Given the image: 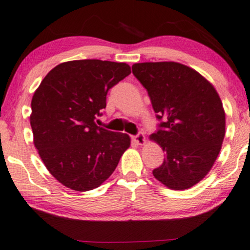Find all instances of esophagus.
I'll use <instances>...</instances> for the list:
<instances>
[{
	"label": "esophagus",
	"instance_id": "esophagus-1",
	"mask_svg": "<svg viewBox=\"0 0 250 250\" xmlns=\"http://www.w3.org/2000/svg\"><path fill=\"white\" fill-rule=\"evenodd\" d=\"M132 139H133V142H135L136 144H138V145H144L146 142V138H145V136H144L143 132L137 133L136 136L132 137Z\"/></svg>",
	"mask_w": 250,
	"mask_h": 250
}]
</instances>
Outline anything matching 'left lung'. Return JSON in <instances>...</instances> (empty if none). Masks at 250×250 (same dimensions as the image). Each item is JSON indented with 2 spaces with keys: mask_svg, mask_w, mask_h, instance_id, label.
I'll use <instances>...</instances> for the list:
<instances>
[{
  "mask_svg": "<svg viewBox=\"0 0 250 250\" xmlns=\"http://www.w3.org/2000/svg\"><path fill=\"white\" fill-rule=\"evenodd\" d=\"M132 73L160 120L149 138L165 159L154 177L173 190L192 187L210 171L222 147L226 113L219 94L196 70L178 62L135 63Z\"/></svg>",
  "mask_w": 250,
  "mask_h": 250,
  "instance_id": "8db88e82",
  "label": "left lung"
}]
</instances>
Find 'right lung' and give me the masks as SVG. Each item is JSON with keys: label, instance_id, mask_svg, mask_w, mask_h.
Returning <instances> with one entry per match:
<instances>
[{"label": "right lung", "instance_id": "add662e5", "mask_svg": "<svg viewBox=\"0 0 250 250\" xmlns=\"http://www.w3.org/2000/svg\"><path fill=\"white\" fill-rule=\"evenodd\" d=\"M130 72L126 63L63 62L34 93V145L50 173L65 187L76 191L100 187L129 148L126 133L101 128L95 119L106 107L107 91Z\"/></svg>", "mask_w": 250, "mask_h": 250}]
</instances>
